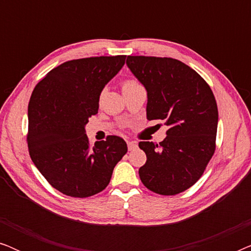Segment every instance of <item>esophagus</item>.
<instances>
[{"instance_id":"obj_1","label":"esophagus","mask_w":251,"mask_h":251,"mask_svg":"<svg viewBox=\"0 0 251 251\" xmlns=\"http://www.w3.org/2000/svg\"><path fill=\"white\" fill-rule=\"evenodd\" d=\"M128 150L129 151H133L137 147V143L136 142H128Z\"/></svg>"}]
</instances>
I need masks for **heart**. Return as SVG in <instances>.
Instances as JSON below:
<instances>
[{"label":"heart","instance_id":"obj_1","mask_svg":"<svg viewBox=\"0 0 251 251\" xmlns=\"http://www.w3.org/2000/svg\"><path fill=\"white\" fill-rule=\"evenodd\" d=\"M137 84H138V83H137L136 81H133V80H126V81L123 82V84H122V90H125V89H126V88L133 87V85H137Z\"/></svg>","mask_w":251,"mask_h":251}]
</instances>
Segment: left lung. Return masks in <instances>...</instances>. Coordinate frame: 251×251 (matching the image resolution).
I'll return each mask as SVG.
<instances>
[{
	"label": "left lung",
	"mask_w": 251,
	"mask_h": 251,
	"mask_svg": "<svg viewBox=\"0 0 251 251\" xmlns=\"http://www.w3.org/2000/svg\"><path fill=\"white\" fill-rule=\"evenodd\" d=\"M126 65L147 91V120H163L169 126L159 145L139 143L147 157L140 180L154 193H181L200 179L214 155L215 96L197 72L177 59L128 56Z\"/></svg>",
	"instance_id": "obj_1"
}]
</instances>
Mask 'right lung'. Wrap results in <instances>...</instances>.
<instances>
[{
    "label": "right lung",
    "instance_id": "1",
    "mask_svg": "<svg viewBox=\"0 0 251 251\" xmlns=\"http://www.w3.org/2000/svg\"><path fill=\"white\" fill-rule=\"evenodd\" d=\"M126 56L65 61L34 88L28 104L30 159L51 186L73 198L105 190L116 163L128 151L121 137L90 146L89 118L98 113L105 85L119 73Z\"/></svg>",
    "mask_w": 251,
    "mask_h": 251
}]
</instances>
